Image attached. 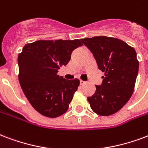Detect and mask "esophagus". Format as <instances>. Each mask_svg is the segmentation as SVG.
<instances>
[{"label":"esophagus","mask_w":148,"mask_h":148,"mask_svg":"<svg viewBox=\"0 0 148 148\" xmlns=\"http://www.w3.org/2000/svg\"><path fill=\"white\" fill-rule=\"evenodd\" d=\"M85 82H84V81H82V80H80V84L81 85H84V84H85Z\"/></svg>","instance_id":"1"}]
</instances>
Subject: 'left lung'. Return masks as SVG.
<instances>
[{
    "label": "left lung",
    "instance_id": "8db88e82",
    "mask_svg": "<svg viewBox=\"0 0 148 148\" xmlns=\"http://www.w3.org/2000/svg\"><path fill=\"white\" fill-rule=\"evenodd\" d=\"M81 40L104 73L103 82L96 85V92L88 101L97 114L111 115L123 108L133 92L139 71L136 52L118 38L99 36Z\"/></svg>",
    "mask_w": 148,
    "mask_h": 148
}]
</instances>
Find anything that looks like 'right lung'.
I'll return each instance as SVG.
<instances>
[{
  "label": "right lung",
  "mask_w": 148,
  "mask_h": 148,
  "mask_svg": "<svg viewBox=\"0 0 148 148\" xmlns=\"http://www.w3.org/2000/svg\"><path fill=\"white\" fill-rule=\"evenodd\" d=\"M81 39L40 40L27 44L18 56V81L23 93L35 110L42 115L56 118L67 110L78 79L66 80L58 70L71 60Z\"/></svg>",
  "instance_id": "add662e5"
}]
</instances>
